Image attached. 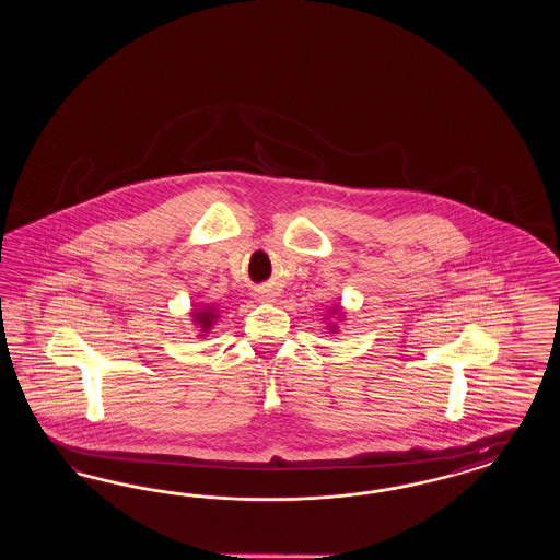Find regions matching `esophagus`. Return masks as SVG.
<instances>
[{
	"label": "esophagus",
	"instance_id": "esophagus-1",
	"mask_svg": "<svg viewBox=\"0 0 560 560\" xmlns=\"http://www.w3.org/2000/svg\"><path fill=\"white\" fill-rule=\"evenodd\" d=\"M260 302H275L272 291H269V289H262V291H260Z\"/></svg>",
	"mask_w": 560,
	"mask_h": 560
}]
</instances>
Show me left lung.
Returning a JSON list of instances; mask_svg holds the SVG:
<instances>
[{
    "label": "left lung",
    "mask_w": 560,
    "mask_h": 560,
    "mask_svg": "<svg viewBox=\"0 0 560 560\" xmlns=\"http://www.w3.org/2000/svg\"><path fill=\"white\" fill-rule=\"evenodd\" d=\"M345 310H342V305H330V307H326V314H324V320H328V332L330 335H337L339 332V324L345 320Z\"/></svg>",
    "instance_id": "left-lung-1"
}]
</instances>
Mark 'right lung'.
I'll return each instance as SVG.
<instances>
[{
	"instance_id": "obj_1",
	"label": "right lung",
	"mask_w": 560,
	"mask_h": 560,
	"mask_svg": "<svg viewBox=\"0 0 560 560\" xmlns=\"http://www.w3.org/2000/svg\"><path fill=\"white\" fill-rule=\"evenodd\" d=\"M190 320L195 324V328L199 330L197 337L205 339L211 332V328L220 320V310L215 304L195 305L190 310Z\"/></svg>"
}]
</instances>
